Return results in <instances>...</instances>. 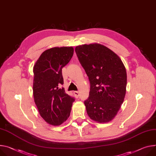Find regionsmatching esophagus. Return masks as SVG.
Returning a JSON list of instances; mask_svg holds the SVG:
<instances>
[{"instance_id":"esophagus-1","label":"esophagus","mask_w":156,"mask_h":156,"mask_svg":"<svg viewBox=\"0 0 156 156\" xmlns=\"http://www.w3.org/2000/svg\"><path fill=\"white\" fill-rule=\"evenodd\" d=\"M73 93H74V94H75V96L76 98H78L79 97V96H80V93H79L78 91H74Z\"/></svg>"}]
</instances>
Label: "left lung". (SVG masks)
<instances>
[{
	"label": "left lung",
	"instance_id": "1",
	"mask_svg": "<svg viewBox=\"0 0 156 156\" xmlns=\"http://www.w3.org/2000/svg\"><path fill=\"white\" fill-rule=\"evenodd\" d=\"M75 51L90 82L89 97L84 102L87 114L94 121L108 122L124 100L126 68L118 55L100 44L79 45Z\"/></svg>",
	"mask_w": 156,
	"mask_h": 156
}]
</instances>
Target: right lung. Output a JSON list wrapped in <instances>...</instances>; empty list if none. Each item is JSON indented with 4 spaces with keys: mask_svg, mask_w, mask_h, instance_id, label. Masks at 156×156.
Listing matches in <instances>:
<instances>
[{
    "mask_svg": "<svg viewBox=\"0 0 156 156\" xmlns=\"http://www.w3.org/2000/svg\"><path fill=\"white\" fill-rule=\"evenodd\" d=\"M72 47H53L41 54L33 72V94L39 114L47 123L59 126L69 118L75 100L59 88L63 84L62 68L73 55Z\"/></svg>",
    "mask_w": 156,
    "mask_h": 156,
    "instance_id": "add662e5",
    "label": "right lung"
}]
</instances>
